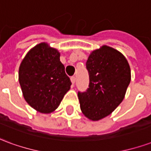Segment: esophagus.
<instances>
[{
	"label": "esophagus",
	"instance_id": "34e87169",
	"mask_svg": "<svg viewBox=\"0 0 151 151\" xmlns=\"http://www.w3.org/2000/svg\"><path fill=\"white\" fill-rule=\"evenodd\" d=\"M70 79H71V82H72L73 84H74V83H75V82H76V78H75V77H73H73H71V78H70Z\"/></svg>",
	"mask_w": 151,
	"mask_h": 151
}]
</instances>
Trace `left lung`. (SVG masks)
Listing matches in <instances>:
<instances>
[{
  "instance_id": "left-lung-1",
  "label": "left lung",
  "mask_w": 151,
  "mask_h": 151,
  "mask_svg": "<svg viewBox=\"0 0 151 151\" xmlns=\"http://www.w3.org/2000/svg\"><path fill=\"white\" fill-rule=\"evenodd\" d=\"M86 65L90 83L86 91H78L80 108L90 120H101L124 98L131 80L129 65L123 54L104 45L91 53Z\"/></svg>"
}]
</instances>
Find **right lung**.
Listing matches in <instances>:
<instances>
[{"mask_svg": "<svg viewBox=\"0 0 151 151\" xmlns=\"http://www.w3.org/2000/svg\"><path fill=\"white\" fill-rule=\"evenodd\" d=\"M18 81L25 100L41 113L55 111L72 84L60 52L46 43L28 52L19 67Z\"/></svg>", "mask_w": 151, "mask_h": 151, "instance_id": "obj_1", "label": "right lung"}]
</instances>
